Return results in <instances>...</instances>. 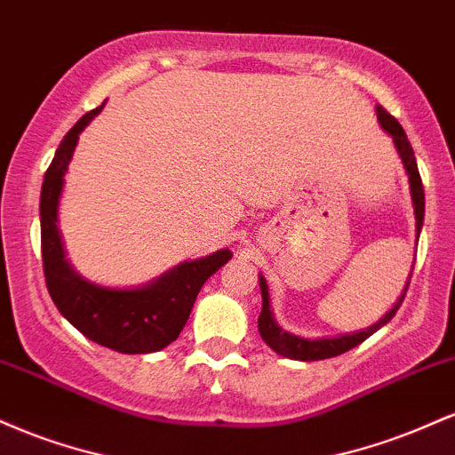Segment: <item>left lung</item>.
<instances>
[{"mask_svg": "<svg viewBox=\"0 0 455 455\" xmlns=\"http://www.w3.org/2000/svg\"><path fill=\"white\" fill-rule=\"evenodd\" d=\"M377 117L380 128L385 132H389L394 137L395 149H398L402 162H404V169L409 173V181H411V195H412V205H415V218H417V235L421 231V224H424V210H426V196H424V184H421V177H419V169H417V160L415 154H412V148L406 139V132L402 130V126L398 124V119L394 115H389L385 111L383 107H377ZM260 295H263V310H260L259 316V331L260 338L274 348L275 353L282 355V357H289V359H299V362H318V359H329V357H336V355H342L351 348L362 344L365 338L372 336L377 329H380L383 325L394 318L398 307L404 301L406 291H409V284H406L404 293L395 306L385 315L377 325L363 329V331L357 333H348V336H338V338H321V340H307V338H299L293 336V333L284 331V329L278 327V323L274 321L271 316V307H269V293H267V282H265L263 275H260ZM411 282V278H409Z\"/></svg>", "mask_w": 455, "mask_h": 455, "instance_id": "8db88e82", "label": "left lung"}]
</instances>
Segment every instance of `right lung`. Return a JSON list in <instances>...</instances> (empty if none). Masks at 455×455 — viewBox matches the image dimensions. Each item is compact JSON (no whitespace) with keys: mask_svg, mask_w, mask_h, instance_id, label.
<instances>
[{"mask_svg":"<svg viewBox=\"0 0 455 455\" xmlns=\"http://www.w3.org/2000/svg\"><path fill=\"white\" fill-rule=\"evenodd\" d=\"M100 108L85 113L70 128L44 173L40 195V243L46 289L57 310L90 340L126 355L154 353L177 340L201 286L233 254L231 250H218L212 257L181 263L140 289H104L75 274L64 257V245L57 231V203L78 134Z\"/></svg>","mask_w":455,"mask_h":455,"instance_id":"1","label":"right lung"}]
</instances>
